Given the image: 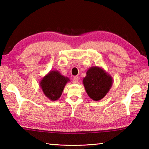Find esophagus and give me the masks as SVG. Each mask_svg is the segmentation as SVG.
<instances>
[{
    "mask_svg": "<svg viewBox=\"0 0 149 149\" xmlns=\"http://www.w3.org/2000/svg\"><path fill=\"white\" fill-rule=\"evenodd\" d=\"M78 81H79V79H78V77L75 76V77H74V78H73V79H72V83H73V84H77V83H78Z\"/></svg>",
    "mask_w": 149,
    "mask_h": 149,
    "instance_id": "1",
    "label": "esophagus"
}]
</instances>
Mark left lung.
<instances>
[{
    "instance_id": "obj_1",
    "label": "left lung",
    "mask_w": 149,
    "mask_h": 149,
    "mask_svg": "<svg viewBox=\"0 0 149 149\" xmlns=\"http://www.w3.org/2000/svg\"><path fill=\"white\" fill-rule=\"evenodd\" d=\"M87 95L95 101L103 99L113 84L112 76L99 66L91 67L83 79Z\"/></svg>"
}]
</instances>
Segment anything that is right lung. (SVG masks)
<instances>
[{"instance_id": "1", "label": "right lung", "mask_w": 149, "mask_h": 149, "mask_svg": "<svg viewBox=\"0 0 149 149\" xmlns=\"http://www.w3.org/2000/svg\"><path fill=\"white\" fill-rule=\"evenodd\" d=\"M70 81L57 70H50L40 81L39 85L45 97L54 101L61 97L64 87Z\"/></svg>"}]
</instances>
